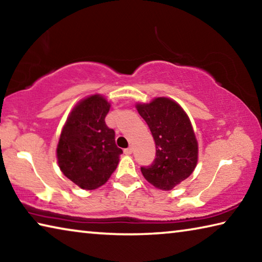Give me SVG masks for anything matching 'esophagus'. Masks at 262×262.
Instances as JSON below:
<instances>
[{"mask_svg":"<svg viewBox=\"0 0 262 262\" xmlns=\"http://www.w3.org/2000/svg\"><path fill=\"white\" fill-rule=\"evenodd\" d=\"M123 152H125V155H132V152H133V148H132V147L127 148V149L123 150Z\"/></svg>","mask_w":262,"mask_h":262,"instance_id":"esophagus-1","label":"esophagus"}]
</instances>
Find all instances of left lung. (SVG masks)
<instances>
[{
	"label": "left lung",
	"instance_id": "8db88e82",
	"mask_svg": "<svg viewBox=\"0 0 262 262\" xmlns=\"http://www.w3.org/2000/svg\"><path fill=\"white\" fill-rule=\"evenodd\" d=\"M136 108L156 143V158L150 166L141 167L142 174L156 188L171 190L187 179L198 164L199 148L192 123L183 107L166 97L139 103Z\"/></svg>",
	"mask_w": 262,
	"mask_h": 262
}]
</instances>
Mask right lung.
Wrapping results in <instances>:
<instances>
[{
  "label": "right lung",
  "instance_id": "obj_1",
  "mask_svg": "<svg viewBox=\"0 0 262 262\" xmlns=\"http://www.w3.org/2000/svg\"><path fill=\"white\" fill-rule=\"evenodd\" d=\"M111 104L92 95L78 101L62 128L56 148L60 170L83 189L103 186L117 168L122 150L115 133L105 123Z\"/></svg>",
  "mask_w": 262,
  "mask_h": 262
}]
</instances>
